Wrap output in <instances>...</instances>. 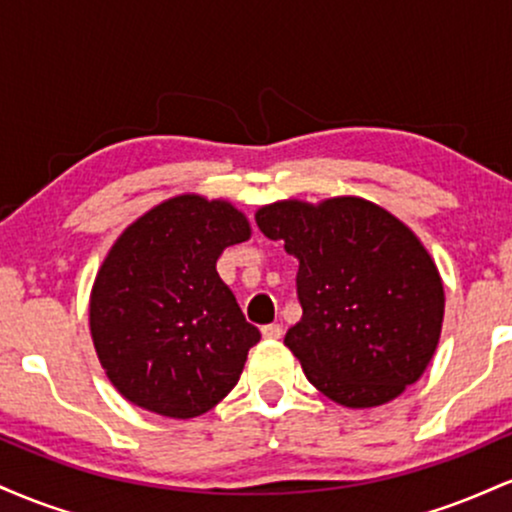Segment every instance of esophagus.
Listing matches in <instances>:
<instances>
[{
	"instance_id": "esophagus-1",
	"label": "esophagus",
	"mask_w": 512,
	"mask_h": 512,
	"mask_svg": "<svg viewBox=\"0 0 512 512\" xmlns=\"http://www.w3.org/2000/svg\"><path fill=\"white\" fill-rule=\"evenodd\" d=\"M281 334H284V327H281L279 322H272V325L262 327V337L264 339H279Z\"/></svg>"
}]
</instances>
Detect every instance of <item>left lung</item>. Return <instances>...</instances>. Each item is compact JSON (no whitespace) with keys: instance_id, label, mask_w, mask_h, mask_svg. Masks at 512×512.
Returning a JSON list of instances; mask_svg holds the SVG:
<instances>
[{"instance_id":"obj_1","label":"left lung","mask_w":512,"mask_h":512,"mask_svg":"<svg viewBox=\"0 0 512 512\" xmlns=\"http://www.w3.org/2000/svg\"><path fill=\"white\" fill-rule=\"evenodd\" d=\"M298 257L301 322L284 344L305 378L344 407H378L421 378L443 327V284L419 238L358 197L276 202L257 211Z\"/></svg>"}]
</instances>
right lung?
<instances>
[{"mask_svg": "<svg viewBox=\"0 0 512 512\" xmlns=\"http://www.w3.org/2000/svg\"><path fill=\"white\" fill-rule=\"evenodd\" d=\"M250 226L228 202L173 197L117 238L96 276L91 334L120 395L170 419H192L238 383L260 330L216 272Z\"/></svg>", "mask_w": 512, "mask_h": 512, "instance_id": "right-lung-1", "label": "right lung"}]
</instances>
